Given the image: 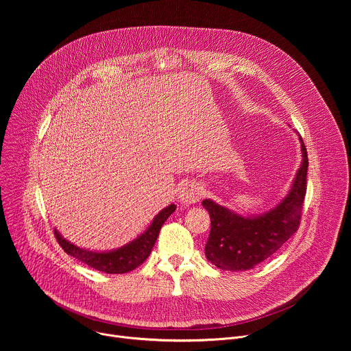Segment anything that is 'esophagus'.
Wrapping results in <instances>:
<instances>
[{"mask_svg": "<svg viewBox=\"0 0 351 351\" xmlns=\"http://www.w3.org/2000/svg\"><path fill=\"white\" fill-rule=\"evenodd\" d=\"M204 195L203 187H199L197 183H186L179 193V202L182 206H190L197 203L199 198Z\"/></svg>", "mask_w": 351, "mask_h": 351, "instance_id": "1", "label": "esophagus"}]
</instances>
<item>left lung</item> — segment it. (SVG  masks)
<instances>
[{"mask_svg": "<svg viewBox=\"0 0 351 351\" xmlns=\"http://www.w3.org/2000/svg\"><path fill=\"white\" fill-rule=\"evenodd\" d=\"M300 165L286 197L272 210L243 217L204 199L203 207L211 218V232L206 244V257L223 271H247L269 258L297 232L307 189L308 157L302 136Z\"/></svg>", "mask_w": 351, "mask_h": 351, "instance_id": "8db88e82", "label": "left lung"}]
</instances>
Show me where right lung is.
<instances>
[{"mask_svg": "<svg viewBox=\"0 0 351 351\" xmlns=\"http://www.w3.org/2000/svg\"><path fill=\"white\" fill-rule=\"evenodd\" d=\"M175 210V204H171L167 208L161 210L140 236L117 250H111V252L98 253L77 247L76 244L64 239L57 229L54 230V234L64 252L71 257L106 274H126L141 265L148 258L157 241L161 226Z\"/></svg>", "mask_w": 351, "mask_h": 351, "instance_id": "obj_1", "label": "right lung"}]
</instances>
